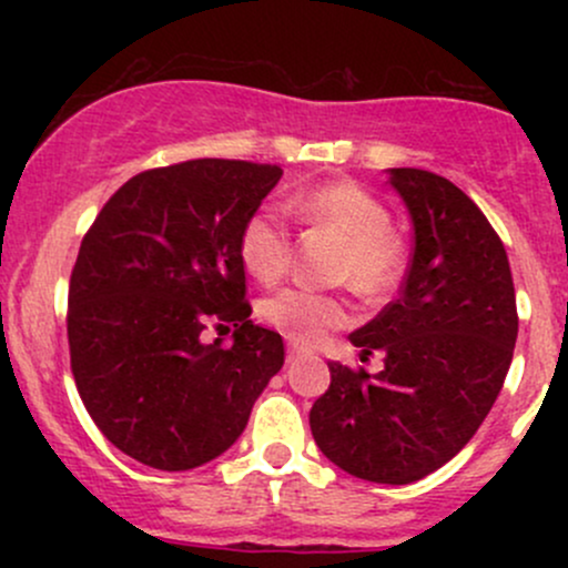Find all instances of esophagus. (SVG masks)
<instances>
[{
	"label": "esophagus",
	"mask_w": 568,
	"mask_h": 568,
	"mask_svg": "<svg viewBox=\"0 0 568 568\" xmlns=\"http://www.w3.org/2000/svg\"><path fill=\"white\" fill-rule=\"evenodd\" d=\"M302 347H298V344H288V361H293V357H298L302 355Z\"/></svg>",
	"instance_id": "1"
}]
</instances>
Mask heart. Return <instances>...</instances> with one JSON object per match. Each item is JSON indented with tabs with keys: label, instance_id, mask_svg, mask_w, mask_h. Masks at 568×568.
<instances>
[{
	"label": "heart",
	"instance_id": "b5f03b06",
	"mask_svg": "<svg viewBox=\"0 0 568 568\" xmlns=\"http://www.w3.org/2000/svg\"><path fill=\"white\" fill-rule=\"evenodd\" d=\"M293 216L312 230L334 234L342 253L334 270L338 283H349L361 296L382 298L395 288L403 272V245L393 234V216L368 189L355 181L296 192L288 200ZM291 226L275 205H258L240 226L237 251L243 266L258 283H275L291 264ZM258 315L280 334L298 344H317L328 331L352 321L349 304L334 293L283 288L266 296Z\"/></svg>",
	"mask_w": 568,
	"mask_h": 568
}]
</instances>
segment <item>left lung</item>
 I'll return each mask as SVG.
<instances>
[{"label":"left lung","instance_id":"left-lung-1","mask_svg":"<svg viewBox=\"0 0 568 568\" xmlns=\"http://www.w3.org/2000/svg\"><path fill=\"white\" fill-rule=\"evenodd\" d=\"M414 224L400 298L349 334L384 352V371L328 363L331 387L310 410L317 448L355 478L403 486L454 459L497 400L518 338L505 245L452 181L389 168Z\"/></svg>","mask_w":568,"mask_h":568}]
</instances>
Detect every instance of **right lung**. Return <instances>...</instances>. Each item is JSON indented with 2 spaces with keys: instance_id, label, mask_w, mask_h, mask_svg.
<instances>
[{
  "instance_id": "add662e5",
  "label": "right lung",
  "mask_w": 568,
  "mask_h": 568,
  "mask_svg": "<svg viewBox=\"0 0 568 568\" xmlns=\"http://www.w3.org/2000/svg\"><path fill=\"white\" fill-rule=\"evenodd\" d=\"M280 175L243 160L143 171L84 234L69 283L71 374L98 429L141 465L216 459L283 368V338L251 321L237 251ZM207 322L235 325L232 348L201 342Z\"/></svg>"
}]
</instances>
